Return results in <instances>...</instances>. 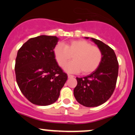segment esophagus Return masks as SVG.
<instances>
[{"instance_id":"1","label":"esophagus","mask_w":135,"mask_h":135,"mask_svg":"<svg viewBox=\"0 0 135 135\" xmlns=\"http://www.w3.org/2000/svg\"><path fill=\"white\" fill-rule=\"evenodd\" d=\"M68 78H73V77H74V76L68 74Z\"/></svg>"}]
</instances>
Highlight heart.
I'll use <instances>...</instances> for the list:
<instances>
[{
	"mask_svg": "<svg viewBox=\"0 0 135 135\" xmlns=\"http://www.w3.org/2000/svg\"><path fill=\"white\" fill-rule=\"evenodd\" d=\"M55 58L60 66H64L73 56V61L64 66L68 73L83 74L95 71L102 60V52L98 47L93 46L85 40H73L66 45L59 44L54 49Z\"/></svg>",
	"mask_w": 135,
	"mask_h": 135,
	"instance_id": "1",
	"label": "heart"
}]
</instances>
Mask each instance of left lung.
<instances>
[{
    "label": "left lung",
    "instance_id": "8db88e82",
    "mask_svg": "<svg viewBox=\"0 0 135 135\" xmlns=\"http://www.w3.org/2000/svg\"><path fill=\"white\" fill-rule=\"evenodd\" d=\"M90 39L101 49L102 60L99 67L91 74L83 78H76L77 85L74 88L73 94L80 105L94 107L106 102L113 94L119 66L112 49L100 40L92 37Z\"/></svg>",
    "mask_w": 135,
    "mask_h": 135
}]
</instances>
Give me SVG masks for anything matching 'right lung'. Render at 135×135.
Returning a JSON list of instances; mask_svg holds the SVG:
<instances>
[{
    "mask_svg": "<svg viewBox=\"0 0 135 135\" xmlns=\"http://www.w3.org/2000/svg\"><path fill=\"white\" fill-rule=\"evenodd\" d=\"M59 39L41 35L32 37L19 49L16 60V80L22 94L34 105L47 106L59 98L68 79L55 59Z\"/></svg>",
    "mask_w": 135,
    "mask_h": 135,
    "instance_id": "add662e5",
    "label": "right lung"
}]
</instances>
